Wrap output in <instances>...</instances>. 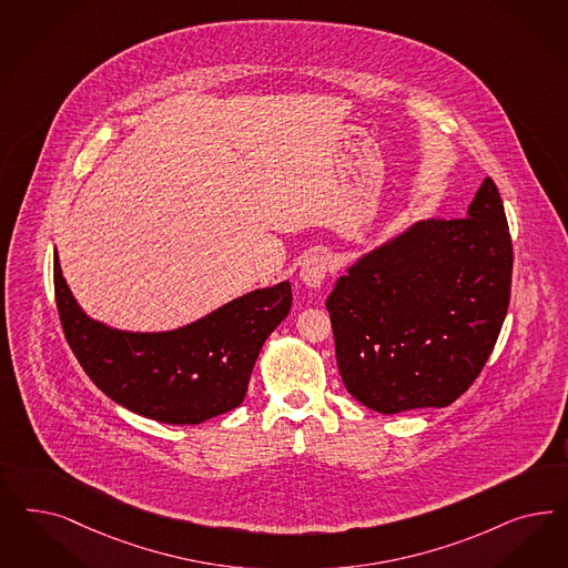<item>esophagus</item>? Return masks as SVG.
<instances>
[{"instance_id": "1", "label": "esophagus", "mask_w": 568, "mask_h": 568, "mask_svg": "<svg viewBox=\"0 0 568 568\" xmlns=\"http://www.w3.org/2000/svg\"><path fill=\"white\" fill-rule=\"evenodd\" d=\"M298 275H301V280H303L307 286H312V288L322 286L324 280L329 275L328 256L313 255L310 256V258H305V263H303L301 274Z\"/></svg>"}]
</instances>
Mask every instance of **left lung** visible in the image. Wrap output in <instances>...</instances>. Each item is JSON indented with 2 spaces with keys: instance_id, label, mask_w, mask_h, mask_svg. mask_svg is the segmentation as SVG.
<instances>
[{
  "instance_id": "1",
  "label": "left lung",
  "mask_w": 568,
  "mask_h": 568,
  "mask_svg": "<svg viewBox=\"0 0 568 568\" xmlns=\"http://www.w3.org/2000/svg\"><path fill=\"white\" fill-rule=\"evenodd\" d=\"M513 263L504 202L485 178L466 217L416 223L353 265L326 301L348 393L381 414L456 402L497 343Z\"/></svg>"
}]
</instances>
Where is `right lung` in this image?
I'll list each match as a JSON object with an SVG mask.
<instances>
[{
	"mask_svg": "<svg viewBox=\"0 0 568 568\" xmlns=\"http://www.w3.org/2000/svg\"><path fill=\"white\" fill-rule=\"evenodd\" d=\"M55 307L77 362L104 395L165 424H201L244 402L265 338L288 315V282L244 294L201 322L131 334L92 322L74 303L54 256Z\"/></svg>",
	"mask_w": 568,
	"mask_h": 568,
	"instance_id": "right-lung-1",
	"label": "right lung"
}]
</instances>
